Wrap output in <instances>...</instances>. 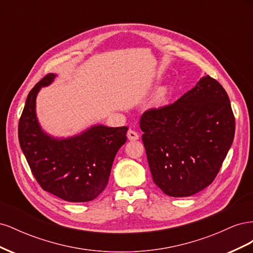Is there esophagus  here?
<instances>
[{
  "mask_svg": "<svg viewBox=\"0 0 253 253\" xmlns=\"http://www.w3.org/2000/svg\"><path fill=\"white\" fill-rule=\"evenodd\" d=\"M127 138H128V140L135 141V140L139 138V135H138V133H136L135 131H133V129H128V131H127Z\"/></svg>",
  "mask_w": 253,
  "mask_h": 253,
  "instance_id": "1",
  "label": "esophagus"
}]
</instances>
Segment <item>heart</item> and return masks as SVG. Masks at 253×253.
I'll return each mask as SVG.
<instances>
[{
    "mask_svg": "<svg viewBox=\"0 0 253 253\" xmlns=\"http://www.w3.org/2000/svg\"><path fill=\"white\" fill-rule=\"evenodd\" d=\"M169 93H170V87L169 86H167V85L160 86L156 91L155 97H154V101H153V102H154L155 105H160L166 100L168 95H169Z\"/></svg>",
    "mask_w": 253,
    "mask_h": 253,
    "instance_id": "b5f03b06",
    "label": "heart"
}]
</instances>
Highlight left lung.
Masks as SVG:
<instances>
[{
	"label": "left lung",
	"mask_w": 253,
	"mask_h": 253,
	"mask_svg": "<svg viewBox=\"0 0 253 253\" xmlns=\"http://www.w3.org/2000/svg\"><path fill=\"white\" fill-rule=\"evenodd\" d=\"M139 126L153 180L167 195L187 197L215 178L235 120L226 90L206 75L177 101L143 113Z\"/></svg>",
	"instance_id": "obj_1"
}]
</instances>
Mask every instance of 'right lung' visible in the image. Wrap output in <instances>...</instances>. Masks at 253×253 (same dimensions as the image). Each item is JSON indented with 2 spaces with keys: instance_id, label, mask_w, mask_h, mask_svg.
<instances>
[{
  "instance_id": "1",
  "label": "right lung",
  "mask_w": 253,
  "mask_h": 253,
  "mask_svg": "<svg viewBox=\"0 0 253 253\" xmlns=\"http://www.w3.org/2000/svg\"><path fill=\"white\" fill-rule=\"evenodd\" d=\"M57 77L48 74L29 91L19 122L23 154L43 190L71 203L93 201L109 182L114 158L126 141V126L94 125L70 137H55L42 128L36 100Z\"/></svg>"
}]
</instances>
